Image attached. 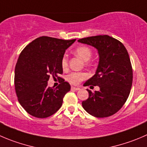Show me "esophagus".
Returning <instances> with one entry per match:
<instances>
[{
    "label": "esophagus",
    "mask_w": 147,
    "mask_h": 147,
    "mask_svg": "<svg viewBox=\"0 0 147 147\" xmlns=\"http://www.w3.org/2000/svg\"><path fill=\"white\" fill-rule=\"evenodd\" d=\"M79 89H80L79 87H75V86L71 87V90H78Z\"/></svg>",
    "instance_id": "esophagus-1"
}]
</instances>
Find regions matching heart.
<instances>
[{"label": "heart", "instance_id": "obj_1", "mask_svg": "<svg viewBox=\"0 0 147 147\" xmlns=\"http://www.w3.org/2000/svg\"><path fill=\"white\" fill-rule=\"evenodd\" d=\"M75 55H78L79 57H80L85 62H88L90 60L92 55V50L90 48H89L87 46H80L79 47L77 48L75 51ZM61 65H62V67L64 69H66L68 66V62H67V57L66 55H64L62 59V62H61ZM88 78V74L83 72H71L70 74L67 75V79L69 81L70 83L73 84V85H78L79 84L81 81L83 80L86 79Z\"/></svg>", "mask_w": 147, "mask_h": 147}]
</instances>
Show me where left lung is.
<instances>
[{
	"label": "left lung",
	"mask_w": 147,
	"mask_h": 147,
	"mask_svg": "<svg viewBox=\"0 0 147 147\" xmlns=\"http://www.w3.org/2000/svg\"><path fill=\"white\" fill-rule=\"evenodd\" d=\"M78 42L98 50L99 62L95 74L84 86H98L82 105L89 114L98 118L108 117L118 112L126 102L133 81V71L126 47L117 39L108 35L83 38Z\"/></svg>",
	"instance_id": "obj_1"
}]
</instances>
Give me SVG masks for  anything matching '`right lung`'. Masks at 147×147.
Returning a JSON list of instances; mask_svg holds the SVG:
<instances>
[{
  "label": "right lung",
  "mask_w": 147,
  "mask_h": 147,
  "mask_svg": "<svg viewBox=\"0 0 147 147\" xmlns=\"http://www.w3.org/2000/svg\"><path fill=\"white\" fill-rule=\"evenodd\" d=\"M75 40L41 36L20 54L15 67L16 92L21 106L31 116L47 118L62 106L70 85L62 79L63 82L54 88L48 86L47 82L51 75L61 78L58 75L63 72L62 59Z\"/></svg>",
  "instance_id": "obj_1"
}]
</instances>
